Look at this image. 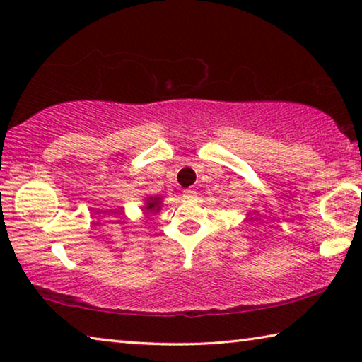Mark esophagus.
I'll list each match as a JSON object with an SVG mask.
<instances>
[{
  "mask_svg": "<svg viewBox=\"0 0 362 362\" xmlns=\"http://www.w3.org/2000/svg\"><path fill=\"white\" fill-rule=\"evenodd\" d=\"M183 198H185V199H194L196 198V192H194V189H192V188L183 189Z\"/></svg>",
  "mask_w": 362,
  "mask_h": 362,
  "instance_id": "obj_1",
  "label": "esophagus"
}]
</instances>
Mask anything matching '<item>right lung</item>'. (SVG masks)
Segmentation results:
<instances>
[{
    "instance_id": "obj_1",
    "label": "right lung",
    "mask_w": 362,
    "mask_h": 362,
    "mask_svg": "<svg viewBox=\"0 0 362 362\" xmlns=\"http://www.w3.org/2000/svg\"><path fill=\"white\" fill-rule=\"evenodd\" d=\"M161 198L159 196H148L146 198V203H145V211H150V212H158L161 209Z\"/></svg>"
}]
</instances>
